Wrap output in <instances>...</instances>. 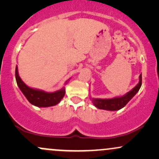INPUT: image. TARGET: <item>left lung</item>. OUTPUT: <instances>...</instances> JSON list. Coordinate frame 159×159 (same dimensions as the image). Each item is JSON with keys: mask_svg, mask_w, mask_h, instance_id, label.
I'll return each instance as SVG.
<instances>
[{"mask_svg": "<svg viewBox=\"0 0 159 159\" xmlns=\"http://www.w3.org/2000/svg\"><path fill=\"white\" fill-rule=\"evenodd\" d=\"M142 84V75L139 76V82L132 90L128 92L127 93L122 96L111 98H91L92 102L98 109H102L106 111H118L125 106V105L135 96V94L140 90Z\"/></svg>", "mask_w": 159, "mask_h": 159, "instance_id": "8db88e82", "label": "left lung"}]
</instances>
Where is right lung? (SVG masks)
<instances>
[{"label":"right lung","instance_id":"add662e5","mask_svg":"<svg viewBox=\"0 0 159 159\" xmlns=\"http://www.w3.org/2000/svg\"><path fill=\"white\" fill-rule=\"evenodd\" d=\"M16 79L20 90L25 95L29 102L36 107H47L54 106L61 101L65 95L66 91L64 87L61 90L52 93L45 92L44 90L28 87L24 83V81L20 78L17 66L16 67ZM69 80L66 81L65 84L68 83Z\"/></svg>","mask_w":159,"mask_h":159}]
</instances>
